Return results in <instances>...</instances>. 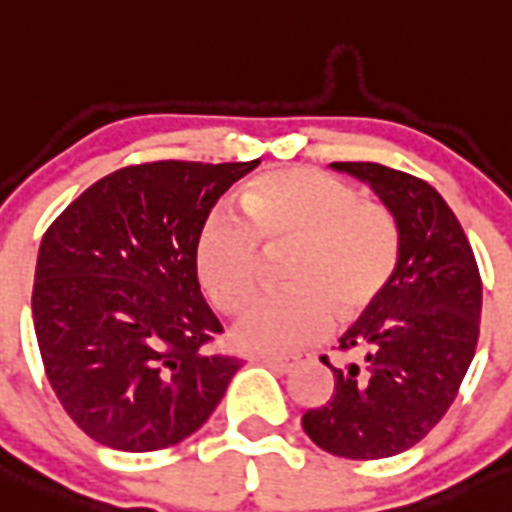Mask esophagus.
I'll return each mask as SVG.
<instances>
[{
	"mask_svg": "<svg viewBox=\"0 0 512 512\" xmlns=\"http://www.w3.org/2000/svg\"><path fill=\"white\" fill-rule=\"evenodd\" d=\"M260 363H265L268 368H273V371H281V373H291L293 368L299 366V361H296V358H273V355H262Z\"/></svg>",
	"mask_w": 512,
	"mask_h": 512,
	"instance_id": "1",
	"label": "esophagus"
}]
</instances>
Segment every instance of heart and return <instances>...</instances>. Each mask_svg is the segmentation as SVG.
Masks as SVG:
<instances>
[{
  "label": "heart",
  "mask_w": 512,
  "mask_h": 512,
  "mask_svg": "<svg viewBox=\"0 0 512 512\" xmlns=\"http://www.w3.org/2000/svg\"><path fill=\"white\" fill-rule=\"evenodd\" d=\"M242 216L213 211L195 237V275L224 314L252 299L260 278V241L293 244L288 291L257 299L234 327L237 348L286 355L322 340L337 319L366 314L399 262V226L381 203L361 201L350 182L314 170L281 167L252 177L239 193Z\"/></svg>",
  "instance_id": "b5f03b06"
}]
</instances>
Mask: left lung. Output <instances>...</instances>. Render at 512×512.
<instances>
[{"label": "left lung", "instance_id": "1", "mask_svg": "<svg viewBox=\"0 0 512 512\" xmlns=\"http://www.w3.org/2000/svg\"><path fill=\"white\" fill-rule=\"evenodd\" d=\"M368 182L394 213L399 262L381 299L340 337L358 358L335 368L330 402L301 417L306 435L340 459H386L420 443L459 394L479 340L482 278L441 193L376 162H332Z\"/></svg>", "mask_w": 512, "mask_h": 512}]
</instances>
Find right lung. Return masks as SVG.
Segmentation results:
<instances>
[{
	"instance_id": "add662e5",
	"label": "right lung",
	"mask_w": 512,
	"mask_h": 512,
	"mask_svg": "<svg viewBox=\"0 0 512 512\" xmlns=\"http://www.w3.org/2000/svg\"><path fill=\"white\" fill-rule=\"evenodd\" d=\"M252 162L115 170L43 234L33 324L66 415L115 451H159L201 428L239 358L206 353L221 322L195 275V237Z\"/></svg>"
}]
</instances>
